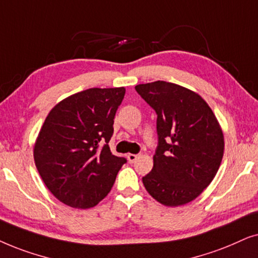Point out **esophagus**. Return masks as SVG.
<instances>
[{"label":"esophagus","mask_w":258,"mask_h":258,"mask_svg":"<svg viewBox=\"0 0 258 258\" xmlns=\"http://www.w3.org/2000/svg\"><path fill=\"white\" fill-rule=\"evenodd\" d=\"M137 158H138V154H133V153L127 154V159H128L130 163H135V161L137 160Z\"/></svg>","instance_id":"esophagus-1"}]
</instances>
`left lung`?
<instances>
[{"mask_svg": "<svg viewBox=\"0 0 258 258\" xmlns=\"http://www.w3.org/2000/svg\"><path fill=\"white\" fill-rule=\"evenodd\" d=\"M157 113L153 169L143 177L147 192L166 207L198 197L214 179L224 153V137L201 95L166 81L136 86Z\"/></svg>", "mask_w": 258, "mask_h": 258, "instance_id": "8db88e82", "label": "left lung"}]
</instances>
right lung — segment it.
I'll use <instances>...</instances> for the list:
<instances>
[{
  "label": "right lung",
  "instance_id": "add662e5",
  "mask_svg": "<svg viewBox=\"0 0 258 258\" xmlns=\"http://www.w3.org/2000/svg\"><path fill=\"white\" fill-rule=\"evenodd\" d=\"M125 88H89L63 99L44 120L34 160L51 194L72 208H93L126 163L108 143Z\"/></svg>",
  "mask_w": 258,
  "mask_h": 258
}]
</instances>
